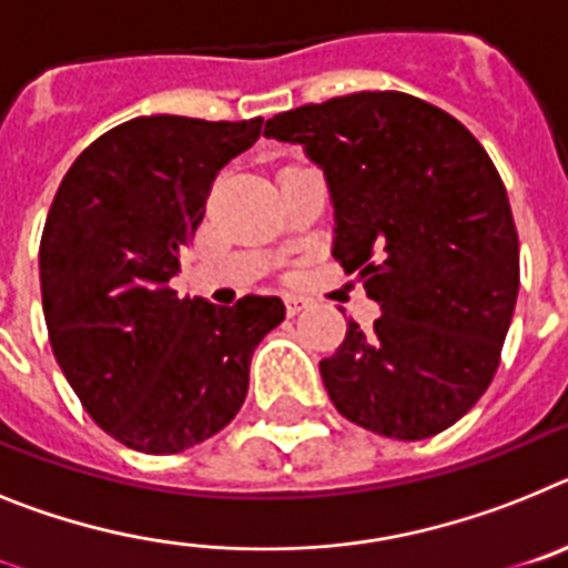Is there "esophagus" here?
<instances>
[{"mask_svg": "<svg viewBox=\"0 0 568 568\" xmlns=\"http://www.w3.org/2000/svg\"><path fill=\"white\" fill-rule=\"evenodd\" d=\"M305 308H312V300L308 297H297V294H288V297H285V314H288V317H297Z\"/></svg>", "mask_w": 568, "mask_h": 568, "instance_id": "obj_1", "label": "esophagus"}]
</instances>
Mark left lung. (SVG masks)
I'll list each match as a JSON object with an SVG mask.
<instances>
[{
    "label": "left lung",
    "mask_w": 568,
    "mask_h": 568,
    "mask_svg": "<svg viewBox=\"0 0 568 568\" xmlns=\"http://www.w3.org/2000/svg\"><path fill=\"white\" fill-rule=\"evenodd\" d=\"M332 189L334 260L383 314L348 320L320 363L343 417L394 440L455 426L489 388L520 288V243L495 162L463 122L412 93L359 91L265 122Z\"/></svg>",
    "instance_id": "left-lung-1"
}]
</instances>
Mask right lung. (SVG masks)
<instances>
[{
    "mask_svg": "<svg viewBox=\"0 0 568 568\" xmlns=\"http://www.w3.org/2000/svg\"><path fill=\"white\" fill-rule=\"evenodd\" d=\"M260 134L263 116H136L59 182L39 243L48 339L82 408L128 448L176 455L229 426L254 348L285 320L277 297L223 308L168 285L220 168Z\"/></svg>",
    "mask_w": 568,
    "mask_h": 568,
    "instance_id": "obj_1",
    "label": "right lung"
}]
</instances>
